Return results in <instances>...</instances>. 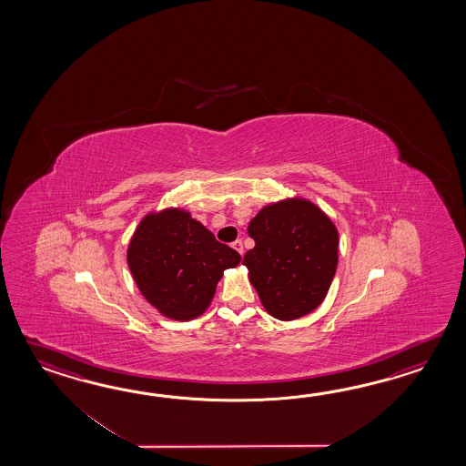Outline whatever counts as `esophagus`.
Returning a JSON list of instances; mask_svg holds the SVG:
<instances>
[{"instance_id":"obj_1","label":"esophagus","mask_w":466,"mask_h":466,"mask_svg":"<svg viewBox=\"0 0 466 466\" xmlns=\"http://www.w3.org/2000/svg\"><path fill=\"white\" fill-rule=\"evenodd\" d=\"M231 247L235 248V249H237L238 253H239V255H241V257H243V253H245V249H243V243H241V241H239V239H237V241H235V243H233V245H231Z\"/></svg>"}]
</instances>
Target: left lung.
<instances>
[{"label": "left lung", "mask_w": 466, "mask_h": 466, "mask_svg": "<svg viewBox=\"0 0 466 466\" xmlns=\"http://www.w3.org/2000/svg\"><path fill=\"white\" fill-rule=\"evenodd\" d=\"M255 248L243 265L261 305L281 321L305 317L327 298L338 267V229L307 198L279 199L248 225Z\"/></svg>", "instance_id": "obj_1"}]
</instances>
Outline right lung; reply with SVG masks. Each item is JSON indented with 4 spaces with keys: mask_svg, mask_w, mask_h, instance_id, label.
<instances>
[{
    "mask_svg": "<svg viewBox=\"0 0 466 466\" xmlns=\"http://www.w3.org/2000/svg\"><path fill=\"white\" fill-rule=\"evenodd\" d=\"M139 293L163 317L189 321L203 315L223 271L241 257L183 208L149 211L127 249Z\"/></svg>",
    "mask_w": 466,
    "mask_h": 466,
    "instance_id": "add662e5",
    "label": "right lung"
}]
</instances>
